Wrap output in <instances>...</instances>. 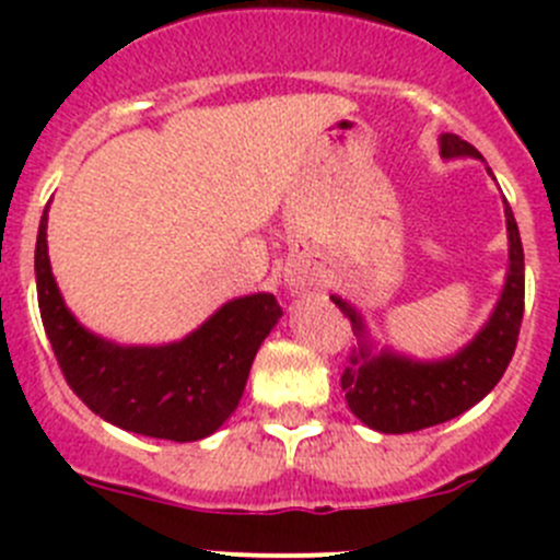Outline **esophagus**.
I'll use <instances>...</instances> for the list:
<instances>
[{
  "label": "esophagus",
  "instance_id": "1",
  "mask_svg": "<svg viewBox=\"0 0 560 560\" xmlns=\"http://www.w3.org/2000/svg\"><path fill=\"white\" fill-rule=\"evenodd\" d=\"M290 287H306V281H308V276H303V273H290Z\"/></svg>",
  "mask_w": 560,
  "mask_h": 560
}]
</instances>
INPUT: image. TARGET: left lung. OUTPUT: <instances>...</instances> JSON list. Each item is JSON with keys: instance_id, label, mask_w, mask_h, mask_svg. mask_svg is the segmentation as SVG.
Listing matches in <instances>:
<instances>
[{"instance_id": "left-lung-1", "label": "left lung", "mask_w": 560, "mask_h": 560, "mask_svg": "<svg viewBox=\"0 0 560 560\" xmlns=\"http://www.w3.org/2000/svg\"><path fill=\"white\" fill-rule=\"evenodd\" d=\"M442 154L479 156V151L457 135L447 132L442 135ZM504 213L506 233H510V273H506V287L488 325L463 352L442 363H411L389 352L374 358L365 343L352 349L343 365L341 389L347 393L349 409L360 422L382 433L422 431V428L463 415L499 385L515 354L525 308L523 244L515 213L506 200ZM332 301L343 316L352 319L354 330H363L358 314L341 298H332Z\"/></svg>"}]
</instances>
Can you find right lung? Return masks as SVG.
<instances>
[{
  "instance_id": "1",
  "label": "right lung",
  "mask_w": 560,
  "mask_h": 560,
  "mask_svg": "<svg viewBox=\"0 0 560 560\" xmlns=\"http://www.w3.org/2000/svg\"><path fill=\"white\" fill-rule=\"evenodd\" d=\"M43 211L35 248L37 303L54 358L72 393L124 431L171 442L206 439L244 395L259 343L279 322L273 295L238 298L200 330L171 347H116L92 336L65 308L45 244Z\"/></svg>"
}]
</instances>
